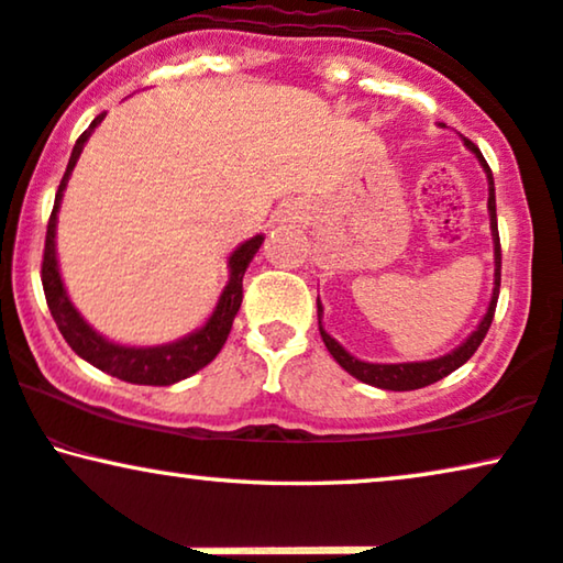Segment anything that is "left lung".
<instances>
[{"instance_id":"left-lung-1","label":"left lung","mask_w":563,"mask_h":563,"mask_svg":"<svg viewBox=\"0 0 563 563\" xmlns=\"http://www.w3.org/2000/svg\"><path fill=\"white\" fill-rule=\"evenodd\" d=\"M463 142H465V147H468L473 155L478 157V163H481V167H484V173L488 178V222H492V238H494V291H492V302H488L486 316L481 318L476 331H473L468 339H465L463 344L455 349V352L444 354V356H440V360L404 362V364H372V362L356 360V356L349 354L346 349L341 346L331 333H325V328L320 325V318H323V305H320V297H318V328H320V335H323L325 349L331 352L333 360L349 372V375L362 379V383H367V385H375V388H383V390H419V388H427V385L437 383V379L448 377L450 372L463 367V364L468 362L473 354H476V349L481 346V341H484V335L488 333V325H492V320H494L496 299H499V284H501V245H499V228H496L494 175H492V167L486 165V159H484V155H481V150L476 147V144H473L471 139H465V136H463Z\"/></svg>"}]
</instances>
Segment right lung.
<instances>
[{
    "mask_svg": "<svg viewBox=\"0 0 563 563\" xmlns=\"http://www.w3.org/2000/svg\"><path fill=\"white\" fill-rule=\"evenodd\" d=\"M103 119L106 113H100L98 119L90 123V129H85L82 136L77 139L75 150H71L67 173H64L62 184H58L54 211H51L48 230H46V247H43V266H41L43 291H46L48 310L56 320L58 331H62L64 341H67L71 352L77 356H82V360L90 362L92 367L123 379V383L173 385L196 375V372L207 367V364L222 352L224 341H228V335L232 331V320H235L240 302H243L245 268L253 261V255L258 253L261 243H264V235L245 240L243 245L232 251L228 261L230 282L224 284L222 295L217 299L214 312H211L209 320L199 328V331L188 333L184 339L173 341V344H163V346H121L103 339L98 331H92V325H87V320L79 316L75 305H71L67 289H64L62 274H58L56 214H58V207H62V196H64V188H67L69 175L75 170L79 155H82L85 142L90 139L95 126H98Z\"/></svg>",
    "mask_w": 563,
    "mask_h": 563,
    "instance_id": "add662e5",
    "label": "right lung"
}]
</instances>
